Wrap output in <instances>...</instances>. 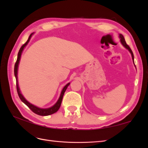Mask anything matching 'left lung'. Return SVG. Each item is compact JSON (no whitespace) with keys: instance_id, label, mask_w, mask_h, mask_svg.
Returning <instances> with one entry per match:
<instances>
[{"instance_id":"left-lung-1","label":"left lung","mask_w":148,"mask_h":148,"mask_svg":"<svg viewBox=\"0 0 148 148\" xmlns=\"http://www.w3.org/2000/svg\"><path fill=\"white\" fill-rule=\"evenodd\" d=\"M119 38L120 39V42H121V44L123 45V46H124V47H125L126 49H127L129 50V51L130 52V53L131 54L132 60H133V62H134V54H133V53H132V51L131 50V48H130V47H129V45H127L126 41H125V38H124V36H123L121 34H119Z\"/></svg>"}]
</instances>
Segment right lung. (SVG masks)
<instances>
[{"label":"right lung","instance_id":"1","mask_svg":"<svg viewBox=\"0 0 148 148\" xmlns=\"http://www.w3.org/2000/svg\"><path fill=\"white\" fill-rule=\"evenodd\" d=\"M33 34H34V33H32L30 35H29V36L28 38L27 41L21 47V49H20L19 52H18V54H17V61L16 62V64L14 65V76H15L16 79L17 92V93H18V95H19L21 101L25 104H26L28 106V107L34 112V113H35L36 114H38L39 115H41V116H47V115H51L55 113V112H56L59 110V109H60L61 104L62 100V98H63V96H64V94L65 92H66L68 86L70 85V82H69L68 84H67L62 88V90L61 93V95H60V98H59L57 102L53 106H51V107H50V108H49L43 109V108H38V107H37V106L31 104L30 103H29L27 101V100L24 98V97L22 95V94L21 92L20 88H19V87L18 78H17V73H18V67H19V62H20V60H21V55L22 53V51H23V49H24L25 47H26V45L29 42V40H30V39L32 36V35Z\"/></svg>","mask_w":148,"mask_h":148}]
</instances>
